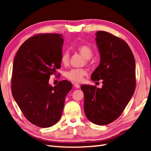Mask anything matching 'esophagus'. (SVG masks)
<instances>
[{"mask_svg":"<svg viewBox=\"0 0 151 151\" xmlns=\"http://www.w3.org/2000/svg\"><path fill=\"white\" fill-rule=\"evenodd\" d=\"M74 86H75V88H80V85L78 83H75V84H74Z\"/></svg>","mask_w":151,"mask_h":151,"instance_id":"esophagus-1","label":"esophagus"}]
</instances>
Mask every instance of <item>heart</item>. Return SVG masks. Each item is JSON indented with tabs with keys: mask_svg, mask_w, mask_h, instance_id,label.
Listing matches in <instances>:
<instances>
[{
	"mask_svg": "<svg viewBox=\"0 0 151 151\" xmlns=\"http://www.w3.org/2000/svg\"><path fill=\"white\" fill-rule=\"evenodd\" d=\"M78 52L84 57L88 62V60L91 58L93 55V50L87 45H82L77 47ZM60 62L63 65H67L69 62V54L68 52L62 53L60 58ZM87 75V71L82 68L72 69L65 74V77L69 81L75 82H81L82 81L84 76Z\"/></svg>",
	"mask_w": 151,
	"mask_h": 151,
	"instance_id": "1",
	"label": "heart"
}]
</instances>
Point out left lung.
Returning <instances> with one entry per match:
<instances>
[{
    "instance_id": "1",
    "label": "left lung",
    "mask_w": 151,
    "mask_h": 151,
    "mask_svg": "<svg viewBox=\"0 0 151 151\" xmlns=\"http://www.w3.org/2000/svg\"><path fill=\"white\" fill-rule=\"evenodd\" d=\"M96 42L100 64L91 75L93 81L102 80V88L82 85L84 112L93 123L106 125L120 116L136 88V63L125 41L110 33L98 31Z\"/></svg>"
}]
</instances>
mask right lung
<instances>
[{
  "instance_id": "1",
  "label": "right lung",
  "mask_w": 151,
  "mask_h": 151,
  "mask_svg": "<svg viewBox=\"0 0 151 151\" xmlns=\"http://www.w3.org/2000/svg\"><path fill=\"white\" fill-rule=\"evenodd\" d=\"M62 34H40L21 45L13 63L12 93L24 116L41 128L50 127L62 116L72 84L63 80L52 87L50 76L61 67Z\"/></svg>"
}]
</instances>
